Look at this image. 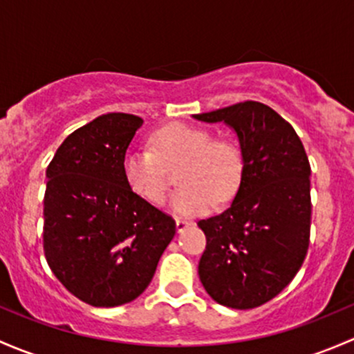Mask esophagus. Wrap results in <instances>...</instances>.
Instances as JSON below:
<instances>
[{"mask_svg":"<svg viewBox=\"0 0 354 354\" xmlns=\"http://www.w3.org/2000/svg\"><path fill=\"white\" fill-rule=\"evenodd\" d=\"M189 225H191V221L184 220V218H177V220H176V227H177V232H182V230H185V228H187Z\"/></svg>","mask_w":354,"mask_h":354,"instance_id":"esophagus-1","label":"esophagus"}]
</instances>
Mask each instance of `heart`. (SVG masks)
Wrapping results in <instances>:
<instances>
[{
    "label": "heart",
    "mask_w": 354,
    "mask_h": 354,
    "mask_svg": "<svg viewBox=\"0 0 354 354\" xmlns=\"http://www.w3.org/2000/svg\"><path fill=\"white\" fill-rule=\"evenodd\" d=\"M150 150H129L122 158V176L131 192L160 206L172 187L169 169H177L182 187L172 209L184 216L206 213L214 203H230L245 176V156L230 138H211L209 131L189 124H167L150 134Z\"/></svg>",
    "instance_id": "b5f03b06"
}]
</instances>
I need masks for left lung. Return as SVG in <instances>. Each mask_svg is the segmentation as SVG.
<instances>
[{
    "instance_id": "left-lung-1",
    "label": "left lung",
    "mask_w": 354,
    "mask_h": 354,
    "mask_svg": "<svg viewBox=\"0 0 354 354\" xmlns=\"http://www.w3.org/2000/svg\"><path fill=\"white\" fill-rule=\"evenodd\" d=\"M227 122L245 156V176L232 206L199 220L206 250L199 279L214 301L247 310L281 293L310 243V163L293 126L261 102L198 114Z\"/></svg>"
}]
</instances>
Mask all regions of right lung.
<instances>
[{"label":"right lung","instance_id":"obj_1","mask_svg":"<svg viewBox=\"0 0 354 354\" xmlns=\"http://www.w3.org/2000/svg\"><path fill=\"white\" fill-rule=\"evenodd\" d=\"M143 119L111 112L71 133L47 165L44 256L71 295L118 307L150 285L176 235L170 214L138 198L122 158Z\"/></svg>","mask_w":354,"mask_h":354}]
</instances>
